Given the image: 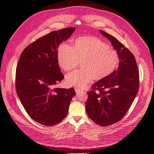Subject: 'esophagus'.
I'll list each match as a JSON object with an SVG mask.
<instances>
[{
    "label": "esophagus",
    "instance_id": "1",
    "mask_svg": "<svg viewBox=\"0 0 154 154\" xmlns=\"http://www.w3.org/2000/svg\"><path fill=\"white\" fill-rule=\"evenodd\" d=\"M82 90V89H80V88H75V92H76V93H79L80 91H81Z\"/></svg>",
    "mask_w": 154,
    "mask_h": 154
}]
</instances>
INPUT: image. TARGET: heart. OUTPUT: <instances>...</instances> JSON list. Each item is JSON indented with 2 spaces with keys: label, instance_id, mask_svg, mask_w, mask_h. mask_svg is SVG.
<instances>
[{
  "label": "heart",
  "instance_id": "b5f03b06",
  "mask_svg": "<svg viewBox=\"0 0 154 154\" xmlns=\"http://www.w3.org/2000/svg\"><path fill=\"white\" fill-rule=\"evenodd\" d=\"M60 66L65 71L75 69L82 62V69L75 71L66 77L69 86L83 88L94 79L100 80L108 77L117 69L119 56L109 45L93 36L79 37L74 41V47L63 42L57 52Z\"/></svg>",
  "mask_w": 154,
  "mask_h": 154
}]
</instances>
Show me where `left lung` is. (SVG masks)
Wrapping results in <instances>:
<instances>
[{"label": "left lung", "mask_w": 154, "mask_h": 154, "mask_svg": "<svg viewBox=\"0 0 154 154\" xmlns=\"http://www.w3.org/2000/svg\"><path fill=\"white\" fill-rule=\"evenodd\" d=\"M119 56L118 69L94 84L88 91L86 113L96 124L106 127L119 121L132 104L139 89L140 75L134 55L113 36L100 30Z\"/></svg>", "instance_id": "left-lung-1"}]
</instances>
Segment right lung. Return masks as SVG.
I'll list each match as a JSON object with an SVG mask.
<instances>
[{
    "mask_svg": "<svg viewBox=\"0 0 154 154\" xmlns=\"http://www.w3.org/2000/svg\"><path fill=\"white\" fill-rule=\"evenodd\" d=\"M75 29L53 31L36 39L22 52L16 71V90L25 110L45 125L60 122L68 114L75 94L73 88H53L64 75L57 60V48Z\"/></svg>",
    "mask_w": 154,
    "mask_h": 154,
    "instance_id": "1",
    "label": "right lung"
}]
</instances>
